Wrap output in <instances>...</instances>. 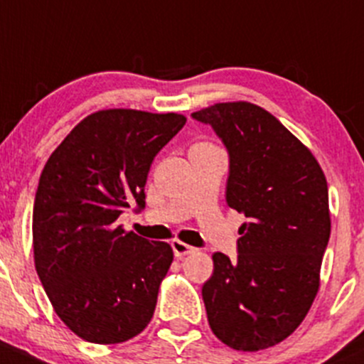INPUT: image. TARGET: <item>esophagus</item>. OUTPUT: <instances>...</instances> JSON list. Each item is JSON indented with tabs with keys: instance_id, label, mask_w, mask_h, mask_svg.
I'll return each mask as SVG.
<instances>
[{
	"instance_id": "34e87169",
	"label": "esophagus",
	"mask_w": 364,
	"mask_h": 364,
	"mask_svg": "<svg viewBox=\"0 0 364 364\" xmlns=\"http://www.w3.org/2000/svg\"><path fill=\"white\" fill-rule=\"evenodd\" d=\"M171 246H172V251H174V255L178 256V258H183V256L190 255V252L195 251L193 246H188V244H185L183 240H178V239L172 240Z\"/></svg>"
}]
</instances>
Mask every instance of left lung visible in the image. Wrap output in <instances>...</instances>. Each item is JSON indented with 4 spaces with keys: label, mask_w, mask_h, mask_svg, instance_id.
Here are the masks:
<instances>
[{
    "label": "left lung",
    "mask_w": 364,
    "mask_h": 364,
    "mask_svg": "<svg viewBox=\"0 0 364 364\" xmlns=\"http://www.w3.org/2000/svg\"><path fill=\"white\" fill-rule=\"evenodd\" d=\"M192 117L227 146V204L247 218L235 262L213 255L202 286L209 326L235 350L269 349L300 326L319 289L331 230L326 178L312 151L252 102H218Z\"/></svg>",
    "instance_id": "left-lung-1"
}]
</instances>
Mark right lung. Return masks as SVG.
<instances>
[{
    "mask_svg": "<svg viewBox=\"0 0 364 364\" xmlns=\"http://www.w3.org/2000/svg\"><path fill=\"white\" fill-rule=\"evenodd\" d=\"M185 124L178 113L101 109L45 164L33 209L34 267L53 311L87 342L122 343L151 321L172 247L117 220L125 208H144L153 159Z\"/></svg>",
    "mask_w": 364,
    "mask_h": 364,
    "instance_id": "1",
    "label": "right lung"
}]
</instances>
